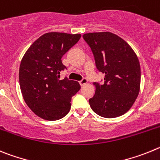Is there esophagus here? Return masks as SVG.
<instances>
[{
    "mask_svg": "<svg viewBox=\"0 0 160 160\" xmlns=\"http://www.w3.org/2000/svg\"><path fill=\"white\" fill-rule=\"evenodd\" d=\"M88 83V80L86 78L82 79V80L80 81V84L81 86H83V85H84V84H86V83Z\"/></svg>",
    "mask_w": 160,
    "mask_h": 160,
    "instance_id": "esophagus-1",
    "label": "esophagus"
}]
</instances>
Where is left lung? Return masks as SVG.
Segmentation results:
<instances>
[{
  "label": "left lung",
  "mask_w": 160,
  "mask_h": 160,
  "mask_svg": "<svg viewBox=\"0 0 160 160\" xmlns=\"http://www.w3.org/2000/svg\"><path fill=\"white\" fill-rule=\"evenodd\" d=\"M94 55L97 69L104 73V83H94L96 93L89 104L97 115L115 118L125 114L140 89V64L124 40L110 32L83 35Z\"/></svg>",
  "instance_id": "left-lung-1"
}]
</instances>
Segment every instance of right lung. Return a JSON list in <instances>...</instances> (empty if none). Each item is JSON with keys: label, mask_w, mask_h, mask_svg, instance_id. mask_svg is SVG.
Returning <instances> with one entry per match:
<instances>
[{"label": "right lung", "mask_w": 160, "mask_h": 160, "mask_svg": "<svg viewBox=\"0 0 160 160\" xmlns=\"http://www.w3.org/2000/svg\"><path fill=\"white\" fill-rule=\"evenodd\" d=\"M80 34L47 32L31 44L21 60L19 82L24 102L39 117L57 120L69 112L77 81L60 80L65 68L61 58L79 41Z\"/></svg>", "instance_id": "add662e5"}]
</instances>
